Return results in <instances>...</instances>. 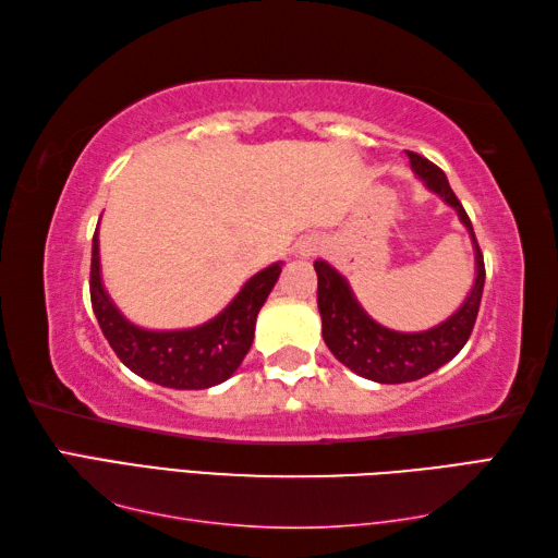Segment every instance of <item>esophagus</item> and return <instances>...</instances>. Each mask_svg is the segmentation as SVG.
Returning <instances> with one entry per match:
<instances>
[{
	"label": "esophagus",
	"mask_w": 558,
	"mask_h": 558,
	"mask_svg": "<svg viewBox=\"0 0 558 558\" xmlns=\"http://www.w3.org/2000/svg\"><path fill=\"white\" fill-rule=\"evenodd\" d=\"M314 252H316V244H302V246H300V254H302V256H312Z\"/></svg>",
	"instance_id": "obj_1"
}]
</instances>
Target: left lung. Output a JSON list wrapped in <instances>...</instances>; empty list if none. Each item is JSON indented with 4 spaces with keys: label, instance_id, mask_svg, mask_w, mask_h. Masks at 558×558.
<instances>
[{
    "label": "left lung",
    "instance_id": "left-lung-1",
    "mask_svg": "<svg viewBox=\"0 0 558 558\" xmlns=\"http://www.w3.org/2000/svg\"><path fill=\"white\" fill-rule=\"evenodd\" d=\"M408 158L414 174L426 184V189L441 196L468 228L472 246H475L477 276L465 302L444 324L420 330V333H400V330L376 324L362 310L350 290V282L333 266L322 258L314 260L318 276V312H322L324 340L328 350L348 369L376 384L417 381V378L436 372L438 366L453 360L468 342L472 328H475L484 290V258L475 230H472L468 213L453 194V189H450L444 170H438L434 162L417 156V153L408 150Z\"/></svg>",
    "mask_w": 558,
    "mask_h": 558
}]
</instances>
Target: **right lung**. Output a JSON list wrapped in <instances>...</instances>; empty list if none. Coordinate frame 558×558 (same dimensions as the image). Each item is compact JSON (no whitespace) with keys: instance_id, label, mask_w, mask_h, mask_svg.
I'll use <instances>...</instances> for the list:
<instances>
[{"instance_id":"1","label":"right lung","mask_w":558,"mask_h":558,"mask_svg":"<svg viewBox=\"0 0 558 558\" xmlns=\"http://www.w3.org/2000/svg\"><path fill=\"white\" fill-rule=\"evenodd\" d=\"M282 264L258 270L244 282L236 298L204 326L184 330H146L120 314L105 292L100 278L98 230L93 234L90 258V304L102 336L108 338L129 369L146 381L177 388L201 390L218 386L236 372L254 342L258 310L278 282Z\"/></svg>"}]
</instances>
